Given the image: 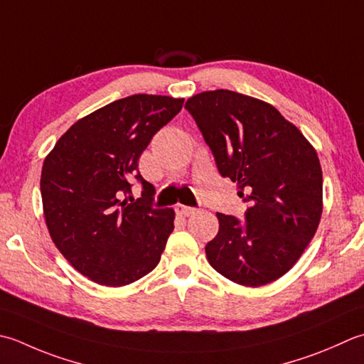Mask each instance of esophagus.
Instances as JSON below:
<instances>
[{"label":"esophagus","mask_w":364,"mask_h":364,"mask_svg":"<svg viewBox=\"0 0 364 364\" xmlns=\"http://www.w3.org/2000/svg\"><path fill=\"white\" fill-rule=\"evenodd\" d=\"M175 210H176L178 215H181V216H191L197 211L196 208H192V206H186V205H176Z\"/></svg>","instance_id":"34e87169"}]
</instances>
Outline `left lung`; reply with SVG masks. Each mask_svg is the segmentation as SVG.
<instances>
[{
  "label": "left lung",
  "mask_w": 364,
  "mask_h": 364,
  "mask_svg": "<svg viewBox=\"0 0 364 364\" xmlns=\"http://www.w3.org/2000/svg\"><path fill=\"white\" fill-rule=\"evenodd\" d=\"M219 173L238 186L246 223L218 213L219 232L205 246L210 265L232 282L260 287L301 257L323 210L316 148L272 104L230 90L189 97Z\"/></svg>",
  "instance_id": "8db88e82"
}]
</instances>
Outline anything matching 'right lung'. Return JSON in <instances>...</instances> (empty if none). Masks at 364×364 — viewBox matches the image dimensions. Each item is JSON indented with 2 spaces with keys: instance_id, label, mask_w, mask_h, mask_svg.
I'll return each instance as SVG.
<instances>
[{
  "instance_id": "add662e5",
  "label": "right lung",
  "mask_w": 364,
  "mask_h": 364,
  "mask_svg": "<svg viewBox=\"0 0 364 364\" xmlns=\"http://www.w3.org/2000/svg\"><path fill=\"white\" fill-rule=\"evenodd\" d=\"M183 102L161 95L118 99L75 121L46 156L41 194L48 233L90 281L123 287L159 263L175 211L153 208L154 188L137 166L153 135ZM132 177L144 188L137 201L125 196Z\"/></svg>"
}]
</instances>
